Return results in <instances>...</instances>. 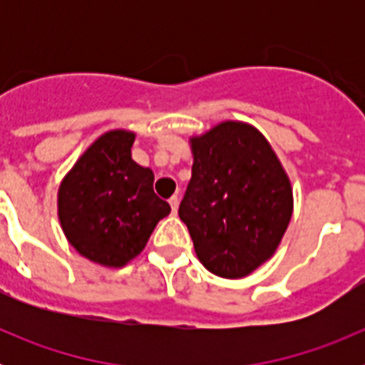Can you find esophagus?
Masks as SVG:
<instances>
[{
	"instance_id": "1",
	"label": "esophagus",
	"mask_w": 365,
	"mask_h": 365,
	"mask_svg": "<svg viewBox=\"0 0 365 365\" xmlns=\"http://www.w3.org/2000/svg\"><path fill=\"white\" fill-rule=\"evenodd\" d=\"M170 206H172V212L173 214H177V208H179V197L177 195H173V197H170Z\"/></svg>"
}]
</instances>
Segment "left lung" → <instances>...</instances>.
I'll return each mask as SVG.
<instances>
[{
  "label": "left lung",
  "instance_id": "left-lung-1",
  "mask_svg": "<svg viewBox=\"0 0 365 365\" xmlns=\"http://www.w3.org/2000/svg\"><path fill=\"white\" fill-rule=\"evenodd\" d=\"M193 166L179 217L215 276L243 278L278 248L292 215V190L267 138L222 122L192 138Z\"/></svg>",
  "mask_w": 365,
  "mask_h": 365
}]
</instances>
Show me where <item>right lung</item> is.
Listing matches in <instances>:
<instances>
[{
    "instance_id": "right-lung-1",
    "label": "right lung",
    "mask_w": 365,
    "mask_h": 365,
    "mask_svg": "<svg viewBox=\"0 0 365 365\" xmlns=\"http://www.w3.org/2000/svg\"><path fill=\"white\" fill-rule=\"evenodd\" d=\"M135 135H102L80 157L58 192L63 234L83 257L122 267L140 254L170 205L153 192V172L131 159Z\"/></svg>"
}]
</instances>
